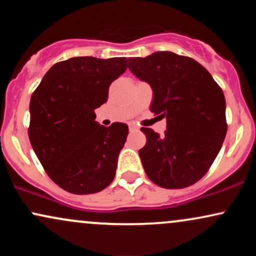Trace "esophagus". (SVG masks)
<instances>
[{
	"label": "esophagus",
	"mask_w": 256,
	"mask_h": 256,
	"mask_svg": "<svg viewBox=\"0 0 256 256\" xmlns=\"http://www.w3.org/2000/svg\"><path fill=\"white\" fill-rule=\"evenodd\" d=\"M128 128H130V131H137L138 126H136L134 124H128Z\"/></svg>",
	"instance_id": "esophagus-1"
}]
</instances>
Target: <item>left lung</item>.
Instances as JSON below:
<instances>
[{
    "label": "left lung",
    "instance_id": "1",
    "mask_svg": "<svg viewBox=\"0 0 256 256\" xmlns=\"http://www.w3.org/2000/svg\"><path fill=\"white\" fill-rule=\"evenodd\" d=\"M128 68L150 85V110L167 122L162 136L140 128L146 143L138 152L146 176L166 189L195 184L212 166L228 131L222 88L198 61L172 52L130 58Z\"/></svg>",
    "mask_w": 256,
    "mask_h": 256
}]
</instances>
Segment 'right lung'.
<instances>
[{
	"label": "right lung",
	"instance_id": "1",
	"mask_svg": "<svg viewBox=\"0 0 256 256\" xmlns=\"http://www.w3.org/2000/svg\"><path fill=\"white\" fill-rule=\"evenodd\" d=\"M128 68V58H72L55 64L34 91L28 138L44 171L66 192L104 190L116 176L128 128L95 122L110 85Z\"/></svg>",
	"mask_w": 256,
	"mask_h": 256
}]
</instances>
